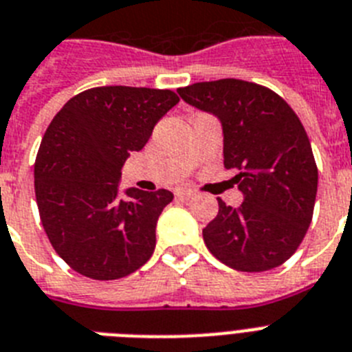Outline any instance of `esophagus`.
Here are the masks:
<instances>
[{
	"instance_id": "1",
	"label": "esophagus",
	"mask_w": 352,
	"mask_h": 352,
	"mask_svg": "<svg viewBox=\"0 0 352 352\" xmlns=\"http://www.w3.org/2000/svg\"><path fill=\"white\" fill-rule=\"evenodd\" d=\"M193 191L188 190V188H182V190H177L175 191V197L177 199H182V200H190L193 197Z\"/></svg>"
}]
</instances>
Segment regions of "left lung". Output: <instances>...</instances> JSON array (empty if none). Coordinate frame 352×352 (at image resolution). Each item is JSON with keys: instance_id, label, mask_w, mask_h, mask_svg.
<instances>
[{"instance_id": "obj_1", "label": "left lung", "mask_w": 352, "mask_h": 352, "mask_svg": "<svg viewBox=\"0 0 352 352\" xmlns=\"http://www.w3.org/2000/svg\"><path fill=\"white\" fill-rule=\"evenodd\" d=\"M184 102L211 112L223 129V166L243 193L240 208L218 199L204 229L209 252L240 272L279 267L302 243L313 218L318 170L299 116L277 93L221 78L179 87Z\"/></svg>"}]
</instances>
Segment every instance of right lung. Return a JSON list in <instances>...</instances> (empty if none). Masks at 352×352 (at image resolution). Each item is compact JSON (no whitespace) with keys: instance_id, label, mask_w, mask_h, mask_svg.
Returning <instances> with one entry per match:
<instances>
[{"instance_id":"1","label":"right lung","mask_w":352,"mask_h":352,"mask_svg":"<svg viewBox=\"0 0 352 352\" xmlns=\"http://www.w3.org/2000/svg\"><path fill=\"white\" fill-rule=\"evenodd\" d=\"M179 96L170 89L105 85L76 94L55 114L35 159V199L52 247L96 281L125 277L155 249L168 190L129 188L121 168L140 152Z\"/></svg>"}]
</instances>
